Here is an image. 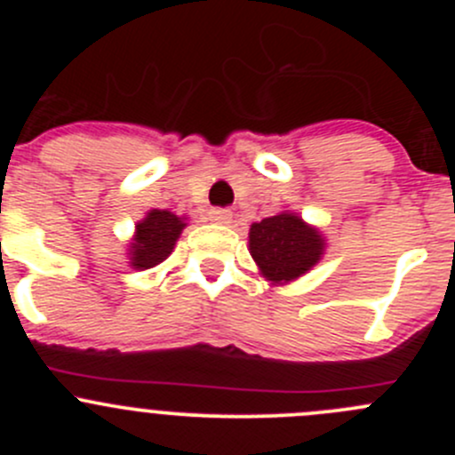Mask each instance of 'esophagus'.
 Masks as SVG:
<instances>
[{
	"label": "esophagus",
	"mask_w": 455,
	"mask_h": 455,
	"mask_svg": "<svg viewBox=\"0 0 455 455\" xmlns=\"http://www.w3.org/2000/svg\"><path fill=\"white\" fill-rule=\"evenodd\" d=\"M233 213L231 209H222V206H213V209H209V220L215 224H228L231 222Z\"/></svg>",
	"instance_id": "34e87169"
}]
</instances>
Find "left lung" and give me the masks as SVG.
Returning <instances> with one entry per match:
<instances>
[{
    "label": "left lung",
    "instance_id": "left-lung-1",
    "mask_svg": "<svg viewBox=\"0 0 455 455\" xmlns=\"http://www.w3.org/2000/svg\"><path fill=\"white\" fill-rule=\"evenodd\" d=\"M251 255L273 282H291L310 270L323 253V240L292 213L255 222L249 233Z\"/></svg>",
    "mask_w": 455,
    "mask_h": 455
}]
</instances>
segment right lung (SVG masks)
Returning a JSON list of instances; mask_svg holds the SVG:
<instances>
[{"instance_id":"right-lung-1","label":"right lung","mask_w":455,"mask_h":455,"mask_svg":"<svg viewBox=\"0 0 455 455\" xmlns=\"http://www.w3.org/2000/svg\"><path fill=\"white\" fill-rule=\"evenodd\" d=\"M182 220L169 211L154 209L136 227V240L132 244V266L134 268H151L167 259L182 231Z\"/></svg>"}]
</instances>
